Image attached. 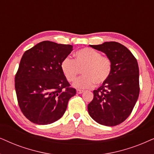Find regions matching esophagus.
<instances>
[{
    "label": "esophagus",
    "mask_w": 154,
    "mask_h": 154,
    "mask_svg": "<svg viewBox=\"0 0 154 154\" xmlns=\"http://www.w3.org/2000/svg\"><path fill=\"white\" fill-rule=\"evenodd\" d=\"M83 92H84L83 90H81V89H77V94H82V93H83Z\"/></svg>",
    "instance_id": "34e87169"
}]
</instances>
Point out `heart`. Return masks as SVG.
Segmentation results:
<instances>
[{"mask_svg":"<svg viewBox=\"0 0 154 154\" xmlns=\"http://www.w3.org/2000/svg\"><path fill=\"white\" fill-rule=\"evenodd\" d=\"M75 58H65L61 62V69L68 82H73L82 69L83 76L75 82L74 87L88 89L107 81L112 71L111 60L91 48L77 51Z\"/></svg>","mask_w":154,"mask_h":154,"instance_id":"1","label":"heart"}]
</instances>
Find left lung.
<instances>
[{"label":"left lung","mask_w":154,"mask_h":154,"mask_svg":"<svg viewBox=\"0 0 154 154\" xmlns=\"http://www.w3.org/2000/svg\"><path fill=\"white\" fill-rule=\"evenodd\" d=\"M90 46L102 51L111 60L112 71L107 81L94 90L88 111L98 123L118 125L130 116L138 99V63L130 50L120 43L110 42Z\"/></svg>","instance_id":"8db88e82"}]
</instances>
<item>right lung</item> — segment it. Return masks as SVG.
Here are the masks:
<instances>
[{"mask_svg":"<svg viewBox=\"0 0 154 154\" xmlns=\"http://www.w3.org/2000/svg\"><path fill=\"white\" fill-rule=\"evenodd\" d=\"M72 46L44 41L24 53L15 77L19 107L24 116L38 125L57 121L76 94L61 69V62Z\"/></svg>","mask_w":154,"mask_h":154,"instance_id":"obj_1","label":"right lung"}]
</instances>
